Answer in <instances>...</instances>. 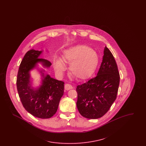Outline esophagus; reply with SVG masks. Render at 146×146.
Here are the masks:
<instances>
[{"label":"esophagus","mask_w":146,"mask_h":146,"mask_svg":"<svg viewBox=\"0 0 146 146\" xmlns=\"http://www.w3.org/2000/svg\"><path fill=\"white\" fill-rule=\"evenodd\" d=\"M64 89H65V90H69L70 89H73V86H72L70 84H66L64 85Z\"/></svg>","instance_id":"esophagus-1"}]
</instances>
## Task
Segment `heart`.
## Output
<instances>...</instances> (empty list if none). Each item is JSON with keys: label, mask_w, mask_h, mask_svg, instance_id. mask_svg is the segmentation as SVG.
<instances>
[{"label": "heart", "mask_w": 146, "mask_h": 146, "mask_svg": "<svg viewBox=\"0 0 146 146\" xmlns=\"http://www.w3.org/2000/svg\"><path fill=\"white\" fill-rule=\"evenodd\" d=\"M63 59L70 63V70L72 75L79 79H85L92 76L99 62L97 52L84 45H78L66 50L63 52ZM54 66L58 73H62L66 68L64 63L60 58L55 60Z\"/></svg>", "instance_id": "b5f03b06"}]
</instances>
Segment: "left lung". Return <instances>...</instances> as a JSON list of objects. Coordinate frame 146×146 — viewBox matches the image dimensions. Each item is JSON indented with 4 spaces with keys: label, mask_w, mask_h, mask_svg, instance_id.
Returning a JSON list of instances; mask_svg holds the SVG:
<instances>
[{
    "label": "left lung",
    "mask_w": 146,
    "mask_h": 146,
    "mask_svg": "<svg viewBox=\"0 0 146 146\" xmlns=\"http://www.w3.org/2000/svg\"><path fill=\"white\" fill-rule=\"evenodd\" d=\"M120 75L114 57L105 46L97 76L76 87V107L88 119H98L108 111L118 93Z\"/></svg>",
    "instance_id": "left-lung-1"
}]
</instances>
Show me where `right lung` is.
<instances>
[{
    "mask_svg": "<svg viewBox=\"0 0 146 146\" xmlns=\"http://www.w3.org/2000/svg\"><path fill=\"white\" fill-rule=\"evenodd\" d=\"M42 51L32 49L27 51L21 61L17 73L16 85L21 102L25 110L37 118L47 119L52 117L57 111L59 102L64 92L62 81L44 76L42 85L36 89L31 87L29 71L36 67L38 63L49 68V61L39 58Z\"/></svg>",
    "mask_w": 146,
    "mask_h": 146,
    "instance_id": "obj_1",
    "label": "right lung"
}]
</instances>
